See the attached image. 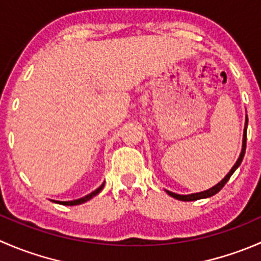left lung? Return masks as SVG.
<instances>
[{
    "instance_id": "8db88e82",
    "label": "left lung",
    "mask_w": 261,
    "mask_h": 261,
    "mask_svg": "<svg viewBox=\"0 0 261 261\" xmlns=\"http://www.w3.org/2000/svg\"><path fill=\"white\" fill-rule=\"evenodd\" d=\"M246 131H247V115L245 116V127H244V135H243V149H241V152L240 155H239V159L236 160L235 165H233L232 168H231L230 172L226 174V177L223 178L222 180L218 181L216 186H213L212 188L207 189V191H203V192H198V193H192V194H178V193H173V192L170 191H167V189H164L165 192H167L168 194H169L170 197H173V198L175 199H179V201H184V202H189V201H197V199H202V198H210V197L215 196L216 193H218V192L221 191V189L223 188V186H225L226 183H227L228 179L231 178V175L235 173V170L238 169L239 167H240L241 162H243L244 159V155H245V150H246Z\"/></svg>"
}]
</instances>
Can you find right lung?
<instances>
[{
  "mask_svg": "<svg viewBox=\"0 0 261 261\" xmlns=\"http://www.w3.org/2000/svg\"><path fill=\"white\" fill-rule=\"evenodd\" d=\"M103 187H105V181H103V183L101 184V186L98 187V188L96 189V191H93V192H92V193L87 194V196L82 197V198H80V199H74V201H55V199H51V201H53V202H55V203L64 204V206H77V204H82V203H84V202L89 201V199L93 198L94 196H97V194H98L99 192H101L102 189H103Z\"/></svg>",
  "mask_w": 261,
  "mask_h": 261,
  "instance_id": "1",
  "label": "right lung"
}]
</instances>
